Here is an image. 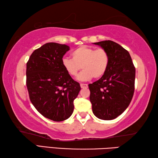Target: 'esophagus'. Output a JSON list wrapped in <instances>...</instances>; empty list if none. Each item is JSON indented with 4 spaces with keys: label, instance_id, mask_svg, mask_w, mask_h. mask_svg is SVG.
Wrapping results in <instances>:
<instances>
[{
    "label": "esophagus",
    "instance_id": "obj_1",
    "mask_svg": "<svg viewBox=\"0 0 158 158\" xmlns=\"http://www.w3.org/2000/svg\"><path fill=\"white\" fill-rule=\"evenodd\" d=\"M80 85H81V89H86V88H88V85L85 84H81Z\"/></svg>",
    "mask_w": 158,
    "mask_h": 158
}]
</instances>
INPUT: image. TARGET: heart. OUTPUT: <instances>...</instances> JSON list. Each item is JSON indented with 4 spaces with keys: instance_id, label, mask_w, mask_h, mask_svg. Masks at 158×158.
Wrapping results in <instances>:
<instances>
[{
    "instance_id": "b5f03b06",
    "label": "heart",
    "mask_w": 158,
    "mask_h": 158,
    "mask_svg": "<svg viewBox=\"0 0 158 158\" xmlns=\"http://www.w3.org/2000/svg\"><path fill=\"white\" fill-rule=\"evenodd\" d=\"M73 58L64 57L62 65L69 76L76 77L82 68L78 77L80 81H89L93 77L98 79L106 73L109 65L110 57L104 48L81 46L72 52Z\"/></svg>"
}]
</instances>
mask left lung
I'll return each instance as SVG.
<instances>
[{
  "label": "left lung",
  "mask_w": 158,
  "mask_h": 158,
  "mask_svg": "<svg viewBox=\"0 0 158 158\" xmlns=\"http://www.w3.org/2000/svg\"><path fill=\"white\" fill-rule=\"evenodd\" d=\"M107 51L110 60L106 73L89 84L93 112L102 120H112L129 106L135 91V68L129 52L111 40L95 42Z\"/></svg>",
  "instance_id": "8db88e82"
}]
</instances>
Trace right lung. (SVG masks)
Segmentation results:
<instances>
[{
  "mask_svg": "<svg viewBox=\"0 0 158 158\" xmlns=\"http://www.w3.org/2000/svg\"><path fill=\"white\" fill-rule=\"evenodd\" d=\"M69 47L49 42L34 51L26 63V86L37 111L53 121L68 119L81 90L65 70L62 59Z\"/></svg>",
  "mask_w": 158,
  "mask_h": 158,
  "instance_id": "obj_1",
  "label": "right lung"
}]
</instances>
